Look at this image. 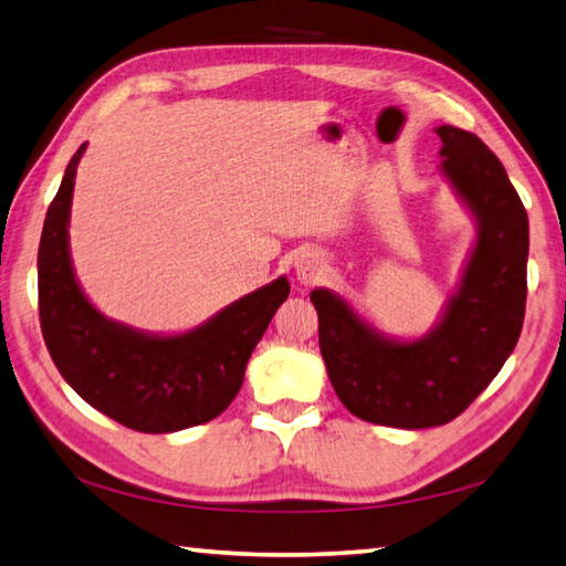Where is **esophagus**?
<instances>
[{
    "mask_svg": "<svg viewBox=\"0 0 566 566\" xmlns=\"http://www.w3.org/2000/svg\"><path fill=\"white\" fill-rule=\"evenodd\" d=\"M295 275L303 285H313L322 275V259L315 251H300L295 256Z\"/></svg>",
    "mask_w": 566,
    "mask_h": 566,
    "instance_id": "esophagus-1",
    "label": "esophagus"
}]
</instances>
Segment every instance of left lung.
Returning <instances> with one entry per match:
<instances>
[{"label":"left lung","instance_id":"obj_1","mask_svg":"<svg viewBox=\"0 0 566 566\" xmlns=\"http://www.w3.org/2000/svg\"><path fill=\"white\" fill-rule=\"evenodd\" d=\"M440 172L476 224L474 247L437 325L398 339L339 293L315 287L319 352L327 376L356 418L422 430L452 422L513 354L527 297V212L509 172L479 136L437 126Z\"/></svg>","mask_w":566,"mask_h":566}]
</instances>
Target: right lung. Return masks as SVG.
I'll use <instances>...</instances> for the list:
<instances>
[{"instance_id":"right-lung-1","label":"right lung","mask_w":566,"mask_h":566,"mask_svg":"<svg viewBox=\"0 0 566 566\" xmlns=\"http://www.w3.org/2000/svg\"><path fill=\"white\" fill-rule=\"evenodd\" d=\"M85 148L65 168L39 244V315L51 359L80 398L136 432L164 434L210 422L239 394L249 356L291 285L281 275L180 334L105 317L75 279L67 234Z\"/></svg>"}]
</instances>
